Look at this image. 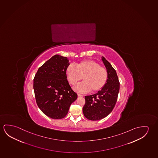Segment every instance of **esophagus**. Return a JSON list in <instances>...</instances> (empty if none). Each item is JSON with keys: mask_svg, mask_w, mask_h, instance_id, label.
I'll list each match as a JSON object with an SVG mask.
<instances>
[{"mask_svg": "<svg viewBox=\"0 0 158 158\" xmlns=\"http://www.w3.org/2000/svg\"><path fill=\"white\" fill-rule=\"evenodd\" d=\"M78 96L79 97H83L84 96L83 95H81V94H78Z\"/></svg>", "mask_w": 158, "mask_h": 158, "instance_id": "34e87169", "label": "esophagus"}]
</instances>
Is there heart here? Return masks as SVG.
Instances as JSON below:
<instances>
[{"mask_svg":"<svg viewBox=\"0 0 158 158\" xmlns=\"http://www.w3.org/2000/svg\"><path fill=\"white\" fill-rule=\"evenodd\" d=\"M66 74L69 83L75 85L83 77V82L74 87L75 91L84 93L91 91L98 92L105 86L108 79V72L96 62L90 60H83L73 65L68 66Z\"/></svg>","mask_w":158,"mask_h":158,"instance_id":"heart-1","label":"heart"}]
</instances>
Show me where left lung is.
I'll use <instances>...</instances> for the list:
<instances>
[{
  "instance_id": "left-lung-1",
  "label": "left lung",
  "mask_w": 158,
  "mask_h": 158,
  "mask_svg": "<svg viewBox=\"0 0 158 158\" xmlns=\"http://www.w3.org/2000/svg\"><path fill=\"white\" fill-rule=\"evenodd\" d=\"M102 60L108 72L107 83L97 94L85 96L83 114L90 120H99L108 115L115 107L119 92L120 83L116 71L103 56Z\"/></svg>"
}]
</instances>
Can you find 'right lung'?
Returning <instances> with one entry per match:
<instances>
[{
    "mask_svg": "<svg viewBox=\"0 0 158 158\" xmlns=\"http://www.w3.org/2000/svg\"><path fill=\"white\" fill-rule=\"evenodd\" d=\"M66 57L55 55L39 67L34 77L33 89L36 104L49 118L62 119L78 95L68 83Z\"/></svg>",
    "mask_w": 158,
    "mask_h": 158,
    "instance_id": "add662e5",
    "label": "right lung"
}]
</instances>
